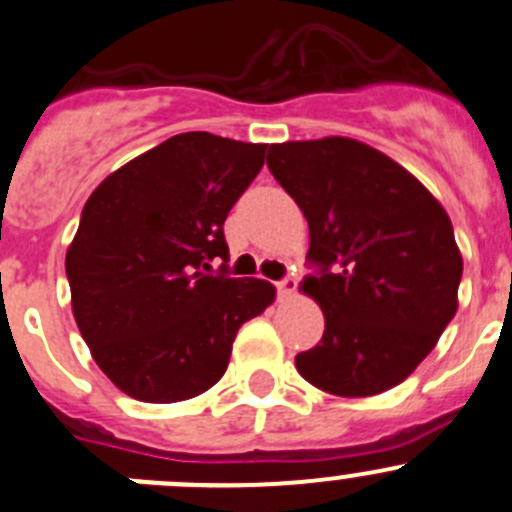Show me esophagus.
Wrapping results in <instances>:
<instances>
[{
    "label": "esophagus",
    "mask_w": 512,
    "mask_h": 512,
    "mask_svg": "<svg viewBox=\"0 0 512 512\" xmlns=\"http://www.w3.org/2000/svg\"><path fill=\"white\" fill-rule=\"evenodd\" d=\"M275 287H277V295H280V297H290L292 292L297 290V280H295V277H292V275H287L285 280L277 282Z\"/></svg>",
    "instance_id": "obj_1"
}]
</instances>
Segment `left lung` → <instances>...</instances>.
I'll return each mask as SVG.
<instances>
[{
	"label": "left lung",
	"instance_id": "8db88e82",
	"mask_svg": "<svg viewBox=\"0 0 512 512\" xmlns=\"http://www.w3.org/2000/svg\"><path fill=\"white\" fill-rule=\"evenodd\" d=\"M267 167L310 227L317 272L300 287L325 315L297 372L340 398L395 388L458 310L463 257L448 212L405 167L350 137L270 145Z\"/></svg>",
	"mask_w": 512,
	"mask_h": 512
}]
</instances>
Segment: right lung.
Instances as JSON below:
<instances>
[{
  "label": "right lung",
  "instance_id": "1",
  "mask_svg": "<svg viewBox=\"0 0 512 512\" xmlns=\"http://www.w3.org/2000/svg\"><path fill=\"white\" fill-rule=\"evenodd\" d=\"M267 145L175 135L89 195L67 250L72 312L94 362L130 398L180 403L225 375L242 322L275 300L257 277L210 275L227 260L232 205Z\"/></svg>",
  "mask_w": 512,
  "mask_h": 512
}]
</instances>
